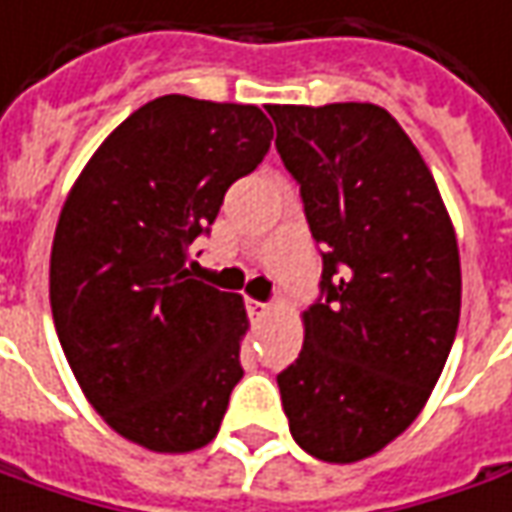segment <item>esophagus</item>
<instances>
[{
  "label": "esophagus",
  "mask_w": 512,
  "mask_h": 512,
  "mask_svg": "<svg viewBox=\"0 0 512 512\" xmlns=\"http://www.w3.org/2000/svg\"><path fill=\"white\" fill-rule=\"evenodd\" d=\"M246 308H249V316H252V319H263V316L269 314V305H266V302L246 300Z\"/></svg>",
  "instance_id": "esophagus-1"
}]
</instances>
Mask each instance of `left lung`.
<instances>
[{
    "label": "left lung",
    "instance_id": "left-lung-1",
    "mask_svg": "<svg viewBox=\"0 0 512 512\" xmlns=\"http://www.w3.org/2000/svg\"><path fill=\"white\" fill-rule=\"evenodd\" d=\"M277 154L322 246V297L277 375L291 437L358 462L412 426L460 325L457 235L423 156L373 103L269 106Z\"/></svg>",
    "mask_w": 512,
    "mask_h": 512
}]
</instances>
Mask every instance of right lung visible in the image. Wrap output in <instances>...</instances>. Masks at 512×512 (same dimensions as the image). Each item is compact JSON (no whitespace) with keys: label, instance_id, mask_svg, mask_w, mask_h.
<instances>
[{"label":"right lung","instance_id":"1","mask_svg":"<svg viewBox=\"0 0 512 512\" xmlns=\"http://www.w3.org/2000/svg\"><path fill=\"white\" fill-rule=\"evenodd\" d=\"M271 137L257 106L156 97L111 131L66 196L50 255L55 330L86 401L137 446H207L243 378V300L184 263Z\"/></svg>","mask_w":512,"mask_h":512}]
</instances>
